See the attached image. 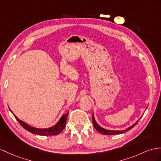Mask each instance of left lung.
I'll list each match as a JSON object with an SVG mask.
<instances>
[{
	"instance_id": "8db88e82",
	"label": "left lung",
	"mask_w": 161,
	"mask_h": 161,
	"mask_svg": "<svg viewBox=\"0 0 161 161\" xmlns=\"http://www.w3.org/2000/svg\"><path fill=\"white\" fill-rule=\"evenodd\" d=\"M147 107H146V110L147 109ZM140 118L137 120L135 124H133L132 126H130V127H128L126 129H124V130H107V129H105L103 127H101L100 125H98V124H97L96 122V121L95 119V117H94V115H93H93H92V121H93V127L96 128V130L97 131L100 132L101 134H103V135H119V134H122V133H125L128 132V130H131V129L135 127V125L137 124V122H138L139 120L141 119Z\"/></svg>"
}]
</instances>
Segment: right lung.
Returning a JSON list of instances; mask_svg holds the SVG:
<instances>
[{
	"label": "right lung",
	"mask_w": 161,
	"mask_h": 161,
	"mask_svg": "<svg viewBox=\"0 0 161 161\" xmlns=\"http://www.w3.org/2000/svg\"><path fill=\"white\" fill-rule=\"evenodd\" d=\"M9 108L10 111L12 113L13 115L15 116L16 120L19 123V124H20L21 126L25 129V130L31 133H33V134L37 135H42V136L57 135L59 134V133H61L66 126V119H67V117L69 113V111H68L67 113H65V114H63L62 116L61 117V118L58 119L57 122L54 125H53V126H50L49 128H38L31 126L28 124L24 122L23 121L18 118V117L14 114V113L11 110L10 108Z\"/></svg>",
	"instance_id": "add662e5"
}]
</instances>
